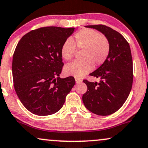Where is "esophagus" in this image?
<instances>
[{
    "mask_svg": "<svg viewBox=\"0 0 148 148\" xmlns=\"http://www.w3.org/2000/svg\"><path fill=\"white\" fill-rule=\"evenodd\" d=\"M75 82L77 83V84H79V83H80L82 82L81 79H79V78H77V77H75Z\"/></svg>",
    "mask_w": 148,
    "mask_h": 148,
    "instance_id": "34e87169",
    "label": "esophagus"
}]
</instances>
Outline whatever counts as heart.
Listing matches in <instances>:
<instances>
[{
  "instance_id": "b5f03b06",
  "label": "heart",
  "mask_w": 148,
  "mask_h": 148,
  "mask_svg": "<svg viewBox=\"0 0 148 148\" xmlns=\"http://www.w3.org/2000/svg\"><path fill=\"white\" fill-rule=\"evenodd\" d=\"M75 48L82 50L81 61H75L64 67L67 75L82 77L89 73L94 66L102 64L108 57L110 45L105 35L91 29H82L73 36V41L67 39L61 48V55L69 61L74 57Z\"/></svg>"
}]
</instances>
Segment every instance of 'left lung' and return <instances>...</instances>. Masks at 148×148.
<instances>
[{"instance_id":"8db88e82","label":"left lung","mask_w":148,"mask_h":148,"mask_svg":"<svg viewBox=\"0 0 148 148\" xmlns=\"http://www.w3.org/2000/svg\"><path fill=\"white\" fill-rule=\"evenodd\" d=\"M103 34L109 40L110 50L105 62L90 75L99 82L84 79L87 91L82 101L88 111L99 116L117 112L129 96L133 82V63L129 43L111 27L103 25H86Z\"/></svg>"}]
</instances>
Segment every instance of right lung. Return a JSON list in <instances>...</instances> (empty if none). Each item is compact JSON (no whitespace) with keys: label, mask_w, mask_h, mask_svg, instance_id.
Here are the masks:
<instances>
[{"label":"right lung","mask_w":148,"mask_h":148,"mask_svg":"<svg viewBox=\"0 0 148 148\" xmlns=\"http://www.w3.org/2000/svg\"><path fill=\"white\" fill-rule=\"evenodd\" d=\"M75 27H44L27 33L17 44L12 60V76L19 100L27 110L48 116L63 107L73 87L72 76L60 78L61 48Z\"/></svg>","instance_id":"right-lung-1"}]
</instances>
